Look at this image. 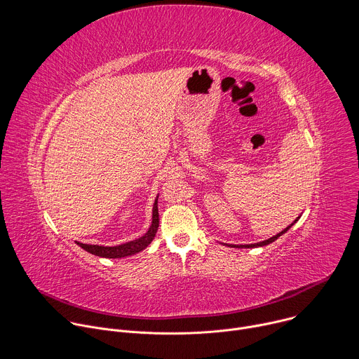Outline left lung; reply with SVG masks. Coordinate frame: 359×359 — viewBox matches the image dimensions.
I'll return each mask as SVG.
<instances>
[{"label": "left lung", "mask_w": 359, "mask_h": 359, "mask_svg": "<svg viewBox=\"0 0 359 359\" xmlns=\"http://www.w3.org/2000/svg\"><path fill=\"white\" fill-rule=\"evenodd\" d=\"M295 222H297V220H295ZM295 222H294V223H295ZM291 226H292V224H291ZM291 226H290V227H291ZM290 227L284 229V230H283L281 233H278L277 236H273L271 238H269V240H266V241H262V243H255V244H247V245H230V247H245V248H252V247H263V245H266V244H270V243H273L274 240H277V238H278L281 234H284V233H285V231H287Z\"/></svg>", "instance_id": "left-lung-1"}]
</instances>
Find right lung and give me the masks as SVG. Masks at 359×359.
Instances as JSON below:
<instances>
[{
	"label": "right lung",
	"instance_id": "obj_1",
	"mask_svg": "<svg viewBox=\"0 0 359 359\" xmlns=\"http://www.w3.org/2000/svg\"><path fill=\"white\" fill-rule=\"evenodd\" d=\"M158 227H159V212H158V198H156L155 204H153L151 226L149 227L147 233L144 236H142L140 238L121 244V245H115V247H104V245H93V244H83V243H78V244L88 252L99 255V257L121 259V257H126V255L136 254V252L142 251L143 248H146L151 243V240L155 238Z\"/></svg>",
	"mask_w": 359,
	"mask_h": 359
}]
</instances>
